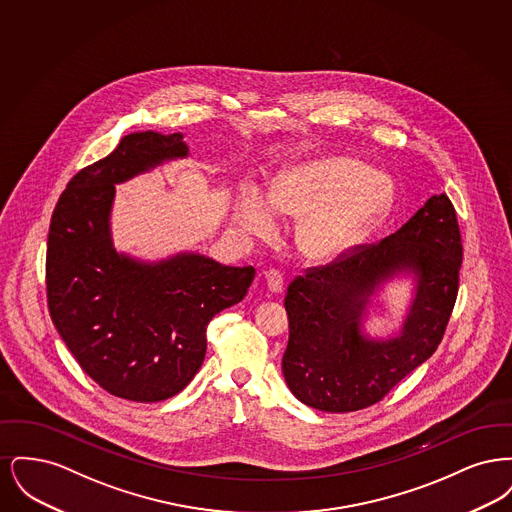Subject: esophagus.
<instances>
[{"instance_id": "1", "label": "esophagus", "mask_w": 512, "mask_h": 512, "mask_svg": "<svg viewBox=\"0 0 512 512\" xmlns=\"http://www.w3.org/2000/svg\"><path fill=\"white\" fill-rule=\"evenodd\" d=\"M265 280H267V288L270 292L280 293L284 290V276L278 270H274V268L267 270Z\"/></svg>"}]
</instances>
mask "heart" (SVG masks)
Returning <instances> with one entry per match:
<instances>
[{"label": "heart", "mask_w": 512, "mask_h": 512, "mask_svg": "<svg viewBox=\"0 0 512 512\" xmlns=\"http://www.w3.org/2000/svg\"><path fill=\"white\" fill-rule=\"evenodd\" d=\"M393 186L382 172L361 161L326 157L282 172L267 197L247 190L236 220L245 232L267 236L276 219H303L295 240L299 251L317 261L334 259L363 240L388 209Z\"/></svg>", "instance_id": "b5f03b06"}]
</instances>
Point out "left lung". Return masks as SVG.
I'll return each instance as SVG.
<instances>
[{
    "label": "left lung",
    "instance_id": "obj_1",
    "mask_svg": "<svg viewBox=\"0 0 512 512\" xmlns=\"http://www.w3.org/2000/svg\"><path fill=\"white\" fill-rule=\"evenodd\" d=\"M461 265L457 213L441 194L388 238L353 245L293 278L284 299L290 340L282 357L293 395L326 413H351L382 401L438 349L457 301ZM399 269L417 276L414 309L399 339L368 341L360 334L367 295Z\"/></svg>",
    "mask_w": 512,
    "mask_h": 512
}]
</instances>
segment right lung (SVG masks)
<instances>
[{
  "label": "right lung",
  "instance_id": "obj_1",
  "mask_svg": "<svg viewBox=\"0 0 512 512\" xmlns=\"http://www.w3.org/2000/svg\"><path fill=\"white\" fill-rule=\"evenodd\" d=\"M182 134L134 132L76 172L49 222L46 292L51 320L80 368L115 397L155 403L184 390L207 351V324L240 303L253 267L203 255L144 265L109 234L115 184L186 157Z\"/></svg>",
  "mask_w": 512,
  "mask_h": 512
}]
</instances>
